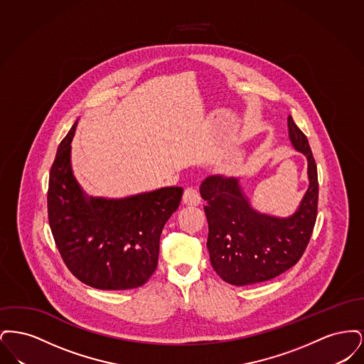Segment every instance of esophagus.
Returning a JSON list of instances; mask_svg holds the SVG:
<instances>
[{"label": "esophagus", "mask_w": 364, "mask_h": 364, "mask_svg": "<svg viewBox=\"0 0 364 364\" xmlns=\"http://www.w3.org/2000/svg\"><path fill=\"white\" fill-rule=\"evenodd\" d=\"M183 202L188 206H198L200 203V195L195 188L187 187L183 193Z\"/></svg>", "instance_id": "34e87169"}]
</instances>
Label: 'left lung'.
<instances>
[{
  "label": "left lung",
  "instance_id": "left-lung-1",
  "mask_svg": "<svg viewBox=\"0 0 364 364\" xmlns=\"http://www.w3.org/2000/svg\"><path fill=\"white\" fill-rule=\"evenodd\" d=\"M289 138L307 156L310 187L289 218L252 210L235 177L210 176L200 184L206 200L208 250L217 274L232 285L258 284L278 277L303 257L318 214V172L306 135L288 117Z\"/></svg>",
  "mask_w": 364,
  "mask_h": 364
}]
</instances>
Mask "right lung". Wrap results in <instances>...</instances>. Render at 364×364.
I'll return each mask as SVG.
<instances>
[{
    "instance_id": "obj_1",
    "label": "right lung",
    "mask_w": 364,
    "mask_h": 364,
    "mask_svg": "<svg viewBox=\"0 0 364 364\" xmlns=\"http://www.w3.org/2000/svg\"><path fill=\"white\" fill-rule=\"evenodd\" d=\"M76 124L61 140L48 190V217L70 273L102 291L139 288L158 264L159 237L183 188L165 187L125 199L85 198L70 169Z\"/></svg>"
}]
</instances>
